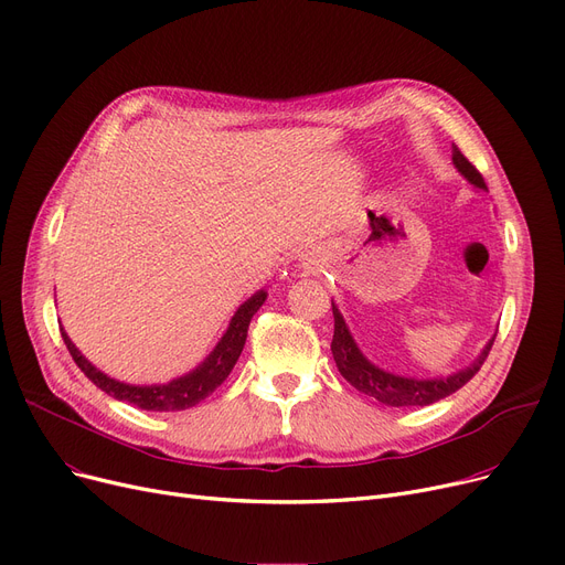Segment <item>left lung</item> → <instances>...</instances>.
I'll return each mask as SVG.
<instances>
[{
	"mask_svg": "<svg viewBox=\"0 0 565 565\" xmlns=\"http://www.w3.org/2000/svg\"><path fill=\"white\" fill-rule=\"evenodd\" d=\"M452 163L457 168V173L473 189L487 191L482 175L469 161H466V157L457 150V145H452ZM332 313H334V337H332L330 349H332L339 374L347 379L355 390L364 392V395H370L376 402H381L385 406H395V408L429 406L438 399L452 395V392H457L461 385H466L478 374L484 358L489 355V349H492V343H494V337H492L484 343L480 355L469 366H461V370H457L448 376H436V379L402 376V374L383 370V366L374 364L360 351L358 341L353 339L347 321H343V316L334 302H332Z\"/></svg>",
	"mask_w": 565,
	"mask_h": 565,
	"instance_id": "8db88e82",
	"label": "left lung"
}]
</instances>
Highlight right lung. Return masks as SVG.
I'll return each instance as SVG.
<instances>
[{"label": "right lung", "mask_w": 565, "mask_h": 565, "mask_svg": "<svg viewBox=\"0 0 565 565\" xmlns=\"http://www.w3.org/2000/svg\"><path fill=\"white\" fill-rule=\"evenodd\" d=\"M267 300L265 290H256L254 296L242 302L237 307V311L233 313L231 323L224 332V337L216 341V347L210 351V355L199 364L193 366L191 372L168 381V383H154V385H134V383H125L110 379L108 374H104L76 349V343L71 341V337L64 332L62 328V337L66 349L81 366V372L96 385L102 387L106 395L134 404L142 411H159V413H168V411H184L191 408L199 402H203L205 397H210L212 392L222 385L228 374L233 372V366L244 349V341H247V330L254 313L263 307V302Z\"/></svg>", "instance_id": "right-lung-1"}]
</instances>
